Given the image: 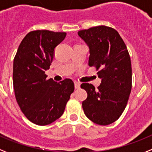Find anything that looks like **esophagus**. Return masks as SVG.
Segmentation results:
<instances>
[{"label":"esophagus","instance_id":"obj_1","mask_svg":"<svg viewBox=\"0 0 152 152\" xmlns=\"http://www.w3.org/2000/svg\"><path fill=\"white\" fill-rule=\"evenodd\" d=\"M74 85H75V88H76V89H79V88L80 87V83H79V82L75 81L74 82Z\"/></svg>","mask_w":152,"mask_h":152}]
</instances>
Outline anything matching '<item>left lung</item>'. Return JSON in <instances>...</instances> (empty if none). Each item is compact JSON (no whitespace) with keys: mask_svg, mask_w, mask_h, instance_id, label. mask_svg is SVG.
<instances>
[{"mask_svg":"<svg viewBox=\"0 0 152 152\" xmlns=\"http://www.w3.org/2000/svg\"><path fill=\"white\" fill-rule=\"evenodd\" d=\"M78 35L89 47V66L96 67L101 84L96 89L83 83L87 92L84 113L100 125L113 123L125 110L132 90V65L126 45L115 29L98 26L80 30Z\"/></svg>","mask_w":152,"mask_h":152,"instance_id":"1","label":"left lung"}]
</instances>
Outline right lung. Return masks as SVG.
Returning <instances> with one entry per match:
<instances>
[{"instance_id":"1","label":"right lung","mask_w":152,"mask_h":152,"mask_svg":"<svg viewBox=\"0 0 152 152\" xmlns=\"http://www.w3.org/2000/svg\"><path fill=\"white\" fill-rule=\"evenodd\" d=\"M66 36L65 32L34 30L21 41L14 60L13 85L16 100L33 123L47 125L61 117L74 91L70 79L57 83L47 80L54 49Z\"/></svg>"}]
</instances>
